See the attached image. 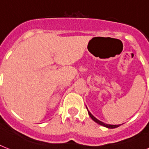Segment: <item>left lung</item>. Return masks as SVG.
<instances>
[{"label":"left lung","instance_id":"obj_1","mask_svg":"<svg viewBox=\"0 0 149 149\" xmlns=\"http://www.w3.org/2000/svg\"><path fill=\"white\" fill-rule=\"evenodd\" d=\"M86 109H87V107H86ZM87 111H88V113H89V115H90V117L92 118V120H94L96 123H97L98 125H102V126H104V127H107V128H116V127H119V126L121 125H109V124H106V123L102 122V121H100V120H98L97 118H96L95 117H94V116H93V114H92V113L88 111V109H87Z\"/></svg>","mask_w":149,"mask_h":149}]
</instances>
